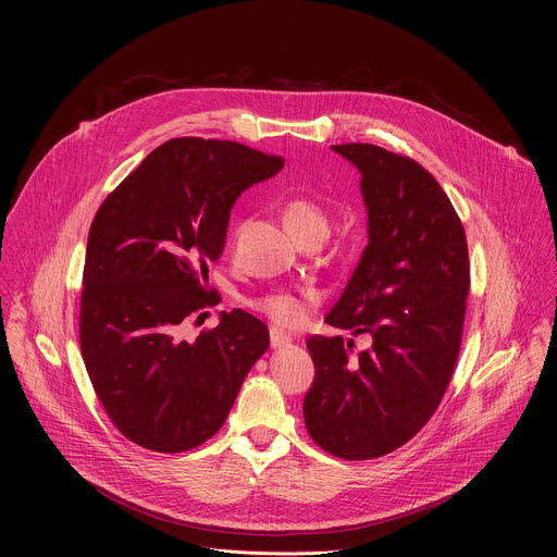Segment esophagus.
I'll list each match as a JSON object with an SVG mask.
<instances>
[{
  "label": "esophagus",
  "instance_id": "esophagus-1",
  "mask_svg": "<svg viewBox=\"0 0 557 557\" xmlns=\"http://www.w3.org/2000/svg\"><path fill=\"white\" fill-rule=\"evenodd\" d=\"M269 337H271V348H284V346L290 344V337L286 333L277 331V329H271Z\"/></svg>",
  "mask_w": 557,
  "mask_h": 557
}]
</instances>
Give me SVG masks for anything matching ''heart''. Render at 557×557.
<instances>
[{
    "instance_id": "heart-1",
    "label": "heart",
    "mask_w": 557,
    "mask_h": 557,
    "mask_svg": "<svg viewBox=\"0 0 557 557\" xmlns=\"http://www.w3.org/2000/svg\"><path fill=\"white\" fill-rule=\"evenodd\" d=\"M286 228L297 243L304 240H324L331 228L329 213L306 196H293L282 207ZM273 322L282 326H295L304 320V301L290 293H271L256 301Z\"/></svg>"
}]
</instances>
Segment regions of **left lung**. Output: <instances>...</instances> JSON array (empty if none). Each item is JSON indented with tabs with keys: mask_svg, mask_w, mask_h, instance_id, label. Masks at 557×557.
Masks as SVG:
<instances>
[{
	"mask_svg": "<svg viewBox=\"0 0 557 557\" xmlns=\"http://www.w3.org/2000/svg\"><path fill=\"white\" fill-rule=\"evenodd\" d=\"M361 172L368 247L326 324L368 333L312 335L314 379L304 396L310 438L346 460L406 445L451 381L469 293L462 222L436 178L412 158L370 143L333 145Z\"/></svg>",
	"mask_w": 557,
	"mask_h": 557,
	"instance_id": "1",
	"label": "left lung"
}]
</instances>
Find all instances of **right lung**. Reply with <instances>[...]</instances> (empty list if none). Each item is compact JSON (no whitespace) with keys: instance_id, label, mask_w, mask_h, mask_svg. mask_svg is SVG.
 Masks as SVG:
<instances>
[{"instance_id":"right-lung-1","label":"right lung","mask_w":557,"mask_h":557,"mask_svg":"<svg viewBox=\"0 0 557 557\" xmlns=\"http://www.w3.org/2000/svg\"><path fill=\"white\" fill-rule=\"evenodd\" d=\"M284 158L233 140L174 138L103 200L84 267L78 339L99 401L132 443L178 454L211 438L269 329L235 308L196 342L183 324L207 314L209 262L224 251L231 207Z\"/></svg>"}]
</instances>
